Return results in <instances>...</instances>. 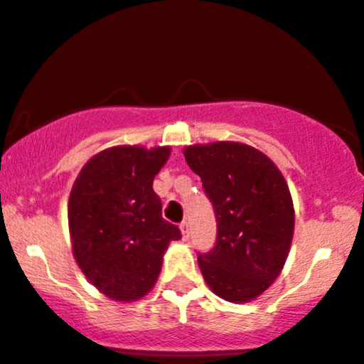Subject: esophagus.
Wrapping results in <instances>:
<instances>
[{"instance_id":"1","label":"esophagus","mask_w":364,"mask_h":364,"mask_svg":"<svg viewBox=\"0 0 364 364\" xmlns=\"http://www.w3.org/2000/svg\"><path fill=\"white\" fill-rule=\"evenodd\" d=\"M179 229H181V235H183V240L188 241V237H190V224L186 223H181V225H179Z\"/></svg>"}]
</instances>
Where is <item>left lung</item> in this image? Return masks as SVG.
I'll use <instances>...</instances> for the list:
<instances>
[{"mask_svg":"<svg viewBox=\"0 0 364 364\" xmlns=\"http://www.w3.org/2000/svg\"><path fill=\"white\" fill-rule=\"evenodd\" d=\"M183 154L217 220L215 246L198 253L203 279L225 301H252L289 255L294 207L286 179L265 154L237 141L190 145Z\"/></svg>","mask_w":364,"mask_h":364,"instance_id":"1","label":"left lung"}]
</instances>
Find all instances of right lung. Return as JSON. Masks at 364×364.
Returning <instances> with one entry per match:
<instances>
[{
	"mask_svg": "<svg viewBox=\"0 0 364 364\" xmlns=\"http://www.w3.org/2000/svg\"><path fill=\"white\" fill-rule=\"evenodd\" d=\"M169 147L121 145L95 154L68 200L73 257L85 277L114 301H136L156 284L178 225L162 219L154 191Z\"/></svg>",
	"mask_w": 364,
	"mask_h": 364,
	"instance_id": "add662e5",
	"label": "right lung"
}]
</instances>
